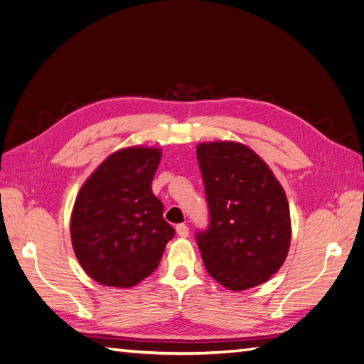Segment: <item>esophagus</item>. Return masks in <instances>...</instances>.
I'll return each instance as SVG.
<instances>
[{"instance_id": "1", "label": "esophagus", "mask_w": 364, "mask_h": 364, "mask_svg": "<svg viewBox=\"0 0 364 364\" xmlns=\"http://www.w3.org/2000/svg\"><path fill=\"white\" fill-rule=\"evenodd\" d=\"M176 234H178L180 237H188V235H189V228L186 226L184 223H181V225L176 226Z\"/></svg>"}]
</instances>
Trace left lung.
<instances>
[{
	"label": "left lung",
	"mask_w": 364,
	"mask_h": 364,
	"mask_svg": "<svg viewBox=\"0 0 364 364\" xmlns=\"http://www.w3.org/2000/svg\"><path fill=\"white\" fill-rule=\"evenodd\" d=\"M197 156L210 226L197 235L203 264L218 284L243 291L267 282L290 250L285 191L255 150L237 141L200 142Z\"/></svg>",
	"instance_id": "1"
}]
</instances>
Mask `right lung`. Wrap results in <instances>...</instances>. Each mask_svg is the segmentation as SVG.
Returning <instances> with one entry per match:
<instances>
[{"label":"right lung","instance_id":"right-lung-1","mask_svg":"<svg viewBox=\"0 0 364 364\" xmlns=\"http://www.w3.org/2000/svg\"><path fill=\"white\" fill-rule=\"evenodd\" d=\"M161 156V147L119 149L82 184L70 232L75 257L96 282L130 289L159 265L175 234L151 191Z\"/></svg>","mask_w":364,"mask_h":364}]
</instances>
